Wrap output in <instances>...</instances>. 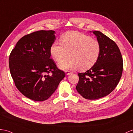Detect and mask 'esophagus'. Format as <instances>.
Masks as SVG:
<instances>
[{
    "instance_id": "34e87169",
    "label": "esophagus",
    "mask_w": 133,
    "mask_h": 133,
    "mask_svg": "<svg viewBox=\"0 0 133 133\" xmlns=\"http://www.w3.org/2000/svg\"><path fill=\"white\" fill-rule=\"evenodd\" d=\"M65 73H66V75H70V74H71V73H72V72H71V71H68V70H67V71H65Z\"/></svg>"
}]
</instances>
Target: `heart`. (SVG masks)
Returning <instances> with one entry per match:
<instances>
[{
    "label": "heart",
    "instance_id": "b5f03b06",
    "mask_svg": "<svg viewBox=\"0 0 133 133\" xmlns=\"http://www.w3.org/2000/svg\"><path fill=\"white\" fill-rule=\"evenodd\" d=\"M62 44L54 42L50 52L52 58L58 62L68 55L70 57L59 63L62 70L76 69L82 70L90 69L96 63L101 51L100 43L96 39L76 31L68 32L61 37Z\"/></svg>",
    "mask_w": 133,
    "mask_h": 133
}]
</instances>
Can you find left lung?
Returning <instances> with one entry per match:
<instances>
[{
    "label": "left lung",
    "mask_w": 133,
    "mask_h": 133,
    "mask_svg": "<svg viewBox=\"0 0 133 133\" xmlns=\"http://www.w3.org/2000/svg\"><path fill=\"white\" fill-rule=\"evenodd\" d=\"M93 33L100 43L99 58L94 65L84 73H79L76 86L78 93L88 100L98 99L110 94L121 78L122 55L115 41L100 31Z\"/></svg>",
    "instance_id": "left-lung-1"
}]
</instances>
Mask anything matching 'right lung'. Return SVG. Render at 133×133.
I'll list each match as a JSON object with an SVG mask.
<instances>
[{"label": "right lung", "mask_w": 133, "mask_h": 133, "mask_svg": "<svg viewBox=\"0 0 133 133\" xmlns=\"http://www.w3.org/2000/svg\"><path fill=\"white\" fill-rule=\"evenodd\" d=\"M54 30H38L18 40L9 57V66L16 88L36 101L47 100L56 90L65 73L50 59Z\"/></svg>", "instance_id": "right-lung-1"}]
</instances>
